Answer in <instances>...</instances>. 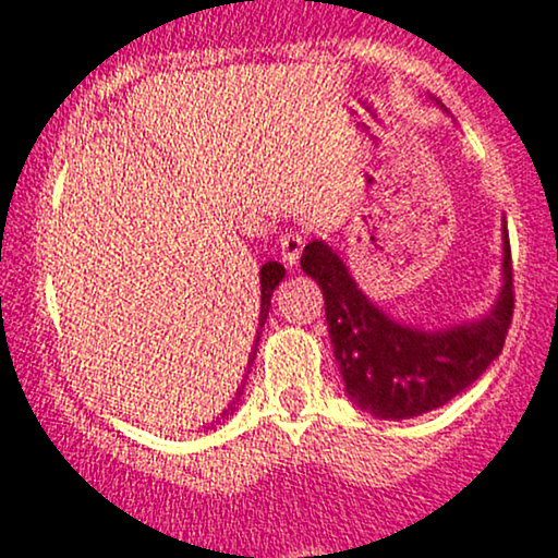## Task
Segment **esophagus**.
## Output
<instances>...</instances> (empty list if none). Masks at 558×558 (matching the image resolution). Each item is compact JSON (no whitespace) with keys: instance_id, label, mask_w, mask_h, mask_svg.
<instances>
[{"instance_id":"34e87169","label":"esophagus","mask_w":558,"mask_h":558,"mask_svg":"<svg viewBox=\"0 0 558 558\" xmlns=\"http://www.w3.org/2000/svg\"><path fill=\"white\" fill-rule=\"evenodd\" d=\"M279 247H281V260H284L287 266H294L300 260L302 247H305V235H302V232H298V230L284 232V235H281Z\"/></svg>"}]
</instances>
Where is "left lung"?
<instances>
[{
    "mask_svg": "<svg viewBox=\"0 0 558 558\" xmlns=\"http://www.w3.org/2000/svg\"><path fill=\"white\" fill-rule=\"evenodd\" d=\"M300 266L326 300L328 336L349 401L375 418L401 422L429 414L476 383L505 347L514 307L507 225H501V290L494 305L476 320L435 331L377 307L326 240L313 238Z\"/></svg>",
    "mask_w": 558,
    "mask_h": 558,
    "instance_id": "1",
    "label": "left lung"
}]
</instances>
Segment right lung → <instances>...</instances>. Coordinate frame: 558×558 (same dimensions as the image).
<instances>
[{
  "label": "right lung",
  "instance_id": "right-lung-1",
  "mask_svg": "<svg viewBox=\"0 0 558 558\" xmlns=\"http://www.w3.org/2000/svg\"><path fill=\"white\" fill-rule=\"evenodd\" d=\"M284 266L277 264V260H266L264 266H260L258 271V281H260V311H258V331H256V341H253V349L251 354H247V373H251V364L256 360V349H258V341H260V331H264V323H266V315H268V307H271V294L274 290L279 287V281L284 279ZM247 373L243 375V383H240L235 398H232V403H227V409L222 414L217 416V424H222L225 418H230L235 414V409L240 405V398H243V388H245V380H247ZM215 424V422H211ZM209 429V426H206Z\"/></svg>",
  "mask_w": 558,
  "mask_h": 558
}]
</instances>
